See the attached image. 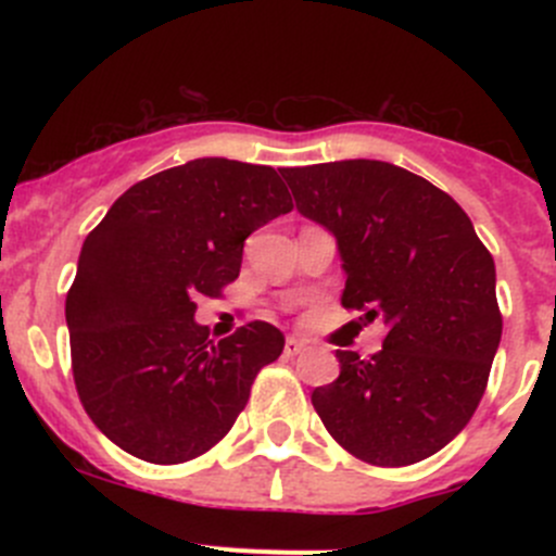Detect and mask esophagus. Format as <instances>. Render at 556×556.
Listing matches in <instances>:
<instances>
[{"instance_id":"34e87169","label":"esophagus","mask_w":556,"mask_h":556,"mask_svg":"<svg viewBox=\"0 0 556 556\" xmlns=\"http://www.w3.org/2000/svg\"><path fill=\"white\" fill-rule=\"evenodd\" d=\"M304 350H306L304 339H299V336H288V341H285V355L295 357V355H301Z\"/></svg>"}]
</instances>
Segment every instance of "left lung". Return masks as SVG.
Instances as JSON below:
<instances>
[{
	"label": "left lung",
	"mask_w": 556,
	"mask_h": 556,
	"mask_svg": "<svg viewBox=\"0 0 556 556\" xmlns=\"http://www.w3.org/2000/svg\"><path fill=\"white\" fill-rule=\"evenodd\" d=\"M295 206L328 228L346 271L341 304L382 319V352H336L312 392L328 433L379 468L430 457L470 422L503 333L495 261L463 206L384 161L285 169Z\"/></svg>",
	"instance_id": "8db88e82"
}]
</instances>
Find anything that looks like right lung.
Segmentation results:
<instances>
[{
	"label": "right lung",
	"mask_w": 556,
	"mask_h": 556,
	"mask_svg": "<svg viewBox=\"0 0 556 556\" xmlns=\"http://www.w3.org/2000/svg\"><path fill=\"white\" fill-rule=\"evenodd\" d=\"M290 210L271 166L195 159L131 185L88 233L66 293L72 374L112 444L177 465L233 428L285 336L255 319L215 344L195 299H217L244 239Z\"/></svg>",
	"instance_id": "obj_1"
}]
</instances>
